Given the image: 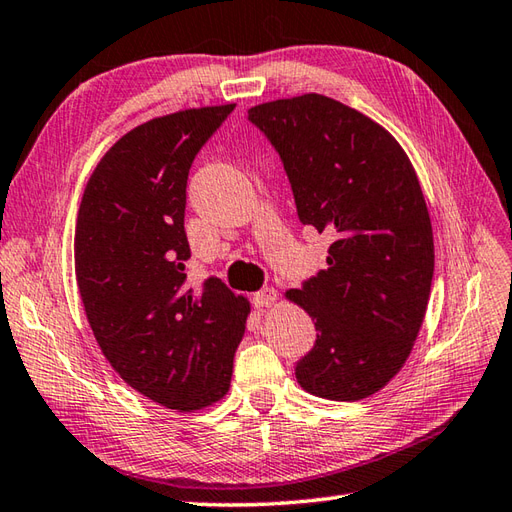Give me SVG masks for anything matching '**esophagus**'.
I'll return each mask as SVG.
<instances>
[{"instance_id": "1", "label": "esophagus", "mask_w": 512, "mask_h": 512, "mask_svg": "<svg viewBox=\"0 0 512 512\" xmlns=\"http://www.w3.org/2000/svg\"><path fill=\"white\" fill-rule=\"evenodd\" d=\"M276 300H278V293L271 287L260 289V291L254 293V306L260 311H265V309H269V306H274Z\"/></svg>"}]
</instances>
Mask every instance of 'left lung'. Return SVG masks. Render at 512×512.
Instances as JSON below:
<instances>
[{"mask_svg": "<svg viewBox=\"0 0 512 512\" xmlns=\"http://www.w3.org/2000/svg\"><path fill=\"white\" fill-rule=\"evenodd\" d=\"M247 120L278 151L300 221L333 238L328 267L287 291L317 331L295 379L322 399H366L403 368L429 302L434 234L414 166L377 122L320 94Z\"/></svg>", "mask_w": 512, "mask_h": 512, "instance_id": "1", "label": "left lung"}]
</instances>
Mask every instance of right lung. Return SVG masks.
Listing matches in <instances>:
<instances>
[{
	"label": "right lung",
	"mask_w": 512,
	"mask_h": 512,
	"mask_svg": "<svg viewBox=\"0 0 512 512\" xmlns=\"http://www.w3.org/2000/svg\"><path fill=\"white\" fill-rule=\"evenodd\" d=\"M234 107L177 111L122 135L78 208L74 269L87 322L111 368L168 410L223 399L249 315L219 278L186 287L188 173Z\"/></svg>",
	"instance_id": "add662e5"
}]
</instances>
